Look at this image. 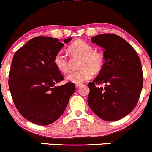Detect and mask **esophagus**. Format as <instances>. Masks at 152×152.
Here are the masks:
<instances>
[{
    "instance_id": "1",
    "label": "esophagus",
    "mask_w": 152,
    "mask_h": 152,
    "mask_svg": "<svg viewBox=\"0 0 152 152\" xmlns=\"http://www.w3.org/2000/svg\"><path fill=\"white\" fill-rule=\"evenodd\" d=\"M82 85V84H75V87L76 88H79V87H80Z\"/></svg>"
}]
</instances>
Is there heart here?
<instances>
[{
  "mask_svg": "<svg viewBox=\"0 0 152 152\" xmlns=\"http://www.w3.org/2000/svg\"><path fill=\"white\" fill-rule=\"evenodd\" d=\"M70 57L81 58L80 68L77 71L71 72L66 77L68 82L81 84L93 77L94 72L98 73L102 70L104 57L101 51L93 50L92 45L83 40H77L71 43L68 48ZM57 69L61 73H67L70 70V61L62 51L56 54L53 60Z\"/></svg>",
  "mask_w": 152,
  "mask_h": 152,
  "instance_id": "b5f03b06",
  "label": "heart"
}]
</instances>
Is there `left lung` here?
I'll use <instances>...</instances> for the list:
<instances>
[{
    "label": "left lung",
    "instance_id": "obj_1",
    "mask_svg": "<svg viewBox=\"0 0 152 152\" xmlns=\"http://www.w3.org/2000/svg\"><path fill=\"white\" fill-rule=\"evenodd\" d=\"M95 43L104 49L105 62L98 76L88 83V104L101 119L116 121L136 107L143 85L142 66L134 48L114 34L93 37ZM104 83V88L97 85Z\"/></svg>",
    "mask_w": 152,
    "mask_h": 152
}]
</instances>
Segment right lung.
<instances>
[{
	"mask_svg": "<svg viewBox=\"0 0 152 152\" xmlns=\"http://www.w3.org/2000/svg\"><path fill=\"white\" fill-rule=\"evenodd\" d=\"M63 46L59 39L37 37L18 49L12 60L8 84L14 105L21 115L39 125L56 121L75 91L72 82L55 86L64 79L53 62Z\"/></svg>",
	"mask_w": 152,
	"mask_h": 152,
	"instance_id": "obj_1",
	"label": "right lung"
}]
</instances>
